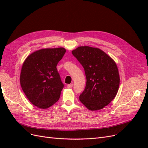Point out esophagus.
Listing matches in <instances>:
<instances>
[{"label":"esophagus","instance_id":"1","mask_svg":"<svg viewBox=\"0 0 148 148\" xmlns=\"http://www.w3.org/2000/svg\"><path fill=\"white\" fill-rule=\"evenodd\" d=\"M73 87V84H67V88H71Z\"/></svg>","mask_w":148,"mask_h":148}]
</instances>
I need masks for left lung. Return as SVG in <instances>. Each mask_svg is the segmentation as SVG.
<instances>
[{
  "mask_svg": "<svg viewBox=\"0 0 148 148\" xmlns=\"http://www.w3.org/2000/svg\"><path fill=\"white\" fill-rule=\"evenodd\" d=\"M84 68L86 84L79 101L90 110H98L110 104L117 95L120 77L117 64L101 49L80 46L71 51Z\"/></svg>",
  "mask_w": 148,
  "mask_h": 148,
  "instance_id": "left-lung-1",
  "label": "left lung"
}]
</instances>
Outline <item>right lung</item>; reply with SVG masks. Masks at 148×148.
<instances>
[{
	"label": "right lung",
	"mask_w": 148,
	"mask_h": 148,
	"mask_svg": "<svg viewBox=\"0 0 148 148\" xmlns=\"http://www.w3.org/2000/svg\"><path fill=\"white\" fill-rule=\"evenodd\" d=\"M66 52L64 47L36 51L24 61L20 81L22 89L34 106L46 109L59 99L62 83L56 68Z\"/></svg>",
	"instance_id": "1"
}]
</instances>
